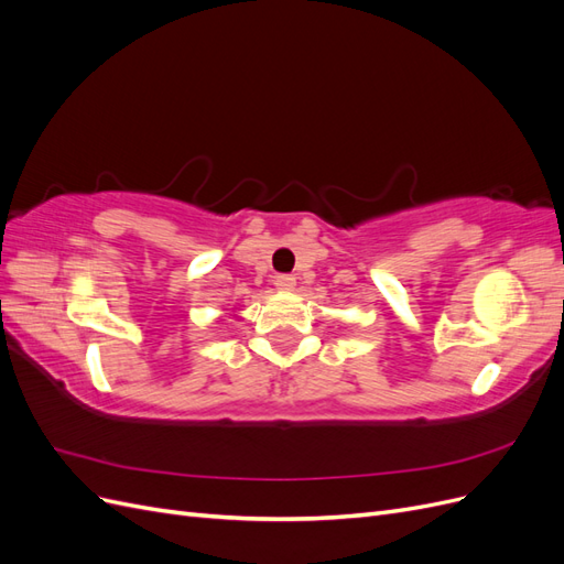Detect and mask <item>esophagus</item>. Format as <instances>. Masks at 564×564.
I'll list each match as a JSON object with an SVG mask.
<instances>
[{"label": "esophagus", "mask_w": 564, "mask_h": 564, "mask_svg": "<svg viewBox=\"0 0 564 564\" xmlns=\"http://www.w3.org/2000/svg\"><path fill=\"white\" fill-rule=\"evenodd\" d=\"M275 286L280 289V292H294L296 278H292V275H280V278L275 280Z\"/></svg>", "instance_id": "34e87169"}]
</instances>
